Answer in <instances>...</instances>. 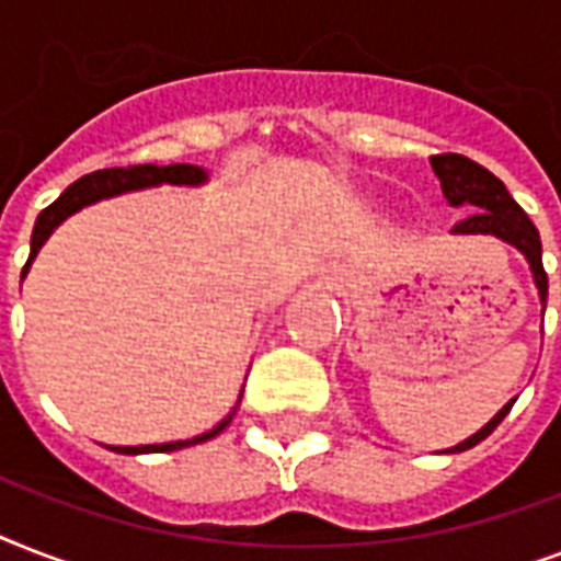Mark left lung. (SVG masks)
Returning a JSON list of instances; mask_svg holds the SVG:
<instances>
[{"instance_id":"1","label":"left lung","mask_w":561,"mask_h":561,"mask_svg":"<svg viewBox=\"0 0 561 561\" xmlns=\"http://www.w3.org/2000/svg\"><path fill=\"white\" fill-rule=\"evenodd\" d=\"M431 165H434V174L439 178V186H443V194L448 197V203L451 206H462V209H471L460 224H454V232H466V236L483 232V236H497L518 247L527 255V262H530L533 279L539 285L541 306H545L548 302V273H545V264H541L539 229L533 227L527 211L513 201V194L506 192L504 183L492 171L483 169L480 162L469 160L462 153H434ZM513 404L515 399L486 427H480L478 434L469 436L466 443L454 445L451 451H466L471 445H478L480 439H486L504 422V416L510 413Z\"/></svg>"}]
</instances>
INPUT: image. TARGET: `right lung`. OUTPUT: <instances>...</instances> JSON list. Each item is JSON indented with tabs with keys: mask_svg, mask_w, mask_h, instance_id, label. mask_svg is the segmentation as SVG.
<instances>
[{
	"mask_svg": "<svg viewBox=\"0 0 561 561\" xmlns=\"http://www.w3.org/2000/svg\"><path fill=\"white\" fill-rule=\"evenodd\" d=\"M206 180V171L197 169V165H186V162H180V165H134V169H101L92 171L87 178L75 180L72 186L66 188L60 197H57L51 206L37 215V224H34V236H31V255L25 267H22V276L28 271V264L34 262V255L43 247L48 236H51V229L60 224L64 218H69L72 211L83 209L87 203H95L101 197H113V194L122 192H134V188H145V186H157V183H174V186H194V183H203ZM236 413V410H232ZM229 413L220 425H215L209 434L194 436V439H180V443H162V445H136V448H113L118 454H162V451H180V448H188V445L206 443L211 436H218L224 427L229 425Z\"/></svg>",
	"mask_w": 561,
	"mask_h": 561,
	"instance_id": "obj_1",
	"label": "right lung"
}]
</instances>
